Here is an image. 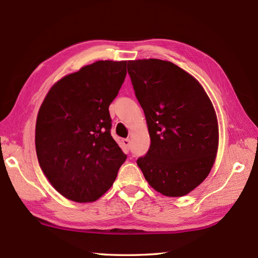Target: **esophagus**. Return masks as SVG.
<instances>
[{"label":"esophagus","instance_id":"obj_1","mask_svg":"<svg viewBox=\"0 0 258 258\" xmlns=\"http://www.w3.org/2000/svg\"><path fill=\"white\" fill-rule=\"evenodd\" d=\"M122 142H123V145L125 146V149H126V150H130V145H131L130 139H123Z\"/></svg>","mask_w":258,"mask_h":258}]
</instances>
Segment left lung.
<instances>
[{
    "label": "left lung",
    "instance_id": "obj_1",
    "mask_svg": "<svg viewBox=\"0 0 258 258\" xmlns=\"http://www.w3.org/2000/svg\"><path fill=\"white\" fill-rule=\"evenodd\" d=\"M127 72L151 138L148 153L136 163L158 192L188 195L215 162L218 122L214 106L198 80L170 61L132 60Z\"/></svg>",
    "mask_w": 258,
    "mask_h": 258
}]
</instances>
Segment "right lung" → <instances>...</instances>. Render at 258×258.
Instances as JSON below:
<instances>
[{
  "instance_id": "add662e5",
  "label": "right lung",
  "mask_w": 258,
  "mask_h": 258,
  "mask_svg": "<svg viewBox=\"0 0 258 258\" xmlns=\"http://www.w3.org/2000/svg\"><path fill=\"white\" fill-rule=\"evenodd\" d=\"M126 61L100 60L64 76L45 96L35 124L39 164L53 188L76 203L100 198L127 156L110 135L108 107Z\"/></svg>"
}]
</instances>
